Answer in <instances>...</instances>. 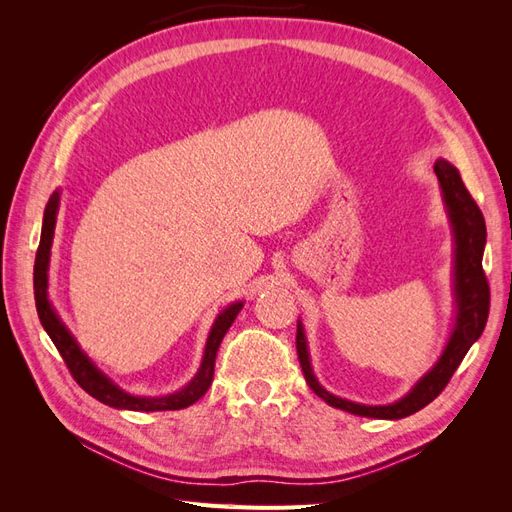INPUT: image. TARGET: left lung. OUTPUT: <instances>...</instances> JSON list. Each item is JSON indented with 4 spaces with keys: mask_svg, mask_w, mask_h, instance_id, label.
I'll use <instances>...</instances> for the list:
<instances>
[{
    "mask_svg": "<svg viewBox=\"0 0 512 512\" xmlns=\"http://www.w3.org/2000/svg\"><path fill=\"white\" fill-rule=\"evenodd\" d=\"M433 170H436V175L440 179L444 203L448 207V213H451L455 241H457V258H455L457 324H455L451 342H448L442 359L436 363V367H433L429 374L414 386L410 395H406L404 399L391 406H361L327 393L318 384V380L314 378L312 365H309L305 333L299 322L297 354H299L303 376L309 384V389L333 408L346 410L356 416H369V418H404L418 410H423L446 389V384L451 382L457 367L461 365L463 356L468 354L470 346L485 329L487 316H489V282L483 271V250L487 241L485 218L483 213H480L478 205L474 203L472 194L468 192L466 185H463L459 170L453 164H448L446 160H438Z\"/></svg>",
    "mask_w": 512,
    "mask_h": 512,
    "instance_id": "8db88e82",
    "label": "left lung"
}]
</instances>
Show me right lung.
Listing matches in <instances>:
<instances>
[{
  "label": "right lung",
  "mask_w": 512,
  "mask_h": 512,
  "mask_svg": "<svg viewBox=\"0 0 512 512\" xmlns=\"http://www.w3.org/2000/svg\"><path fill=\"white\" fill-rule=\"evenodd\" d=\"M59 207V192H55L49 203H46L44 209V220H42V235H40V245L36 252V262H34V297H36V309H38V318L42 322L44 331L49 333L51 342L59 350L61 359L68 365L72 378L76 384L81 386L85 393L91 397H96L102 404L111 406V408H121V410H136V412H162V410H181L192 406L194 401H198L207 393V389L213 382V369H215V356H218V348L222 344V339L226 331L230 329V324L235 322L237 314L241 312L243 303H235L226 307L224 312L215 320L213 329L207 339V348L203 356V365H200L196 378L185 386L183 391L173 393L168 397H134L119 391L117 386L108 380L104 374L94 367L87 359V354L79 348V344L74 342V337L68 333V329L61 324L57 314L53 312V307L46 299V269H49V254H51V241H53V228H55V215Z\"/></svg>",
  "instance_id": "obj_1"
}]
</instances>
